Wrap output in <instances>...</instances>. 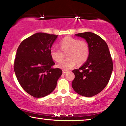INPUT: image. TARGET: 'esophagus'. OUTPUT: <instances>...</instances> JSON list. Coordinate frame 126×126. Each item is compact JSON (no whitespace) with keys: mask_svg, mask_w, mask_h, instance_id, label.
<instances>
[{"mask_svg":"<svg viewBox=\"0 0 126 126\" xmlns=\"http://www.w3.org/2000/svg\"><path fill=\"white\" fill-rule=\"evenodd\" d=\"M67 72V71L66 70H63V74H66Z\"/></svg>","mask_w":126,"mask_h":126,"instance_id":"1","label":"esophagus"}]
</instances>
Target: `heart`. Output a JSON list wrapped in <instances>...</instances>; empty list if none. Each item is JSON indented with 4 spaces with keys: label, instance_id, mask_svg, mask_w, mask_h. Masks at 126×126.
I'll return each instance as SVG.
<instances>
[{
    "label": "heart",
    "instance_id": "1",
    "mask_svg": "<svg viewBox=\"0 0 126 126\" xmlns=\"http://www.w3.org/2000/svg\"><path fill=\"white\" fill-rule=\"evenodd\" d=\"M61 49L52 47L50 50V54L52 59L60 63L67 54V58L57 65L60 68L69 70L76 65H82L88 59L90 54L88 44L84 40L66 36L60 42Z\"/></svg>",
    "mask_w": 126,
    "mask_h": 126
}]
</instances>
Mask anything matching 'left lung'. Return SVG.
Wrapping results in <instances>:
<instances>
[{
  "label": "left lung",
  "mask_w": 126,
  "mask_h": 126,
  "mask_svg": "<svg viewBox=\"0 0 126 126\" xmlns=\"http://www.w3.org/2000/svg\"><path fill=\"white\" fill-rule=\"evenodd\" d=\"M86 40L90 54L86 63L78 69L73 70L75 78L72 87L77 94L92 97L105 88L113 69V61L105 40L91 32L76 34Z\"/></svg>",
  "instance_id": "8db88e82"
}]
</instances>
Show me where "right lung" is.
I'll use <instances>...</instances> for the list:
<instances>
[{"instance_id":"1","label":"right lung","mask_w":126,"mask_h":126,"mask_svg":"<svg viewBox=\"0 0 126 126\" xmlns=\"http://www.w3.org/2000/svg\"><path fill=\"white\" fill-rule=\"evenodd\" d=\"M58 35L37 32L21 42L17 50L14 70L22 88L30 95L43 97L53 91L63 73L50 54Z\"/></svg>"}]
</instances>
